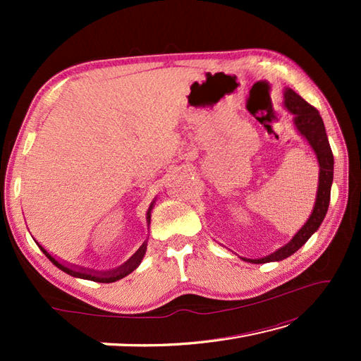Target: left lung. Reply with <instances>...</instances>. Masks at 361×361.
Segmentation results:
<instances>
[{
	"instance_id": "8db88e82",
	"label": "left lung",
	"mask_w": 361,
	"mask_h": 361,
	"mask_svg": "<svg viewBox=\"0 0 361 361\" xmlns=\"http://www.w3.org/2000/svg\"><path fill=\"white\" fill-rule=\"evenodd\" d=\"M283 106L293 114V124L296 130L299 135L305 137V141L310 144L312 150L315 152L317 155L319 164L317 202L315 206H313V211L309 220L305 221V225L293 235V239L262 259L242 257L243 260H247V262L251 264H265L274 262V260L279 262V260H283L293 255V252H296L310 239L312 234L319 228V225L323 224L329 208V202H331V188L334 180V153L331 149V144H329L326 127L323 119L319 116V111L315 106L305 102L304 99L296 94L291 88H286V91H283Z\"/></svg>"
}]
</instances>
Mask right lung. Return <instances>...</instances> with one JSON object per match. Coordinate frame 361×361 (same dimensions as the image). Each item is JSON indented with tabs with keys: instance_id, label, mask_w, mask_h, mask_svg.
<instances>
[{
	"instance_id": "right-lung-1",
	"label": "right lung",
	"mask_w": 361,
	"mask_h": 361,
	"mask_svg": "<svg viewBox=\"0 0 361 361\" xmlns=\"http://www.w3.org/2000/svg\"><path fill=\"white\" fill-rule=\"evenodd\" d=\"M153 203H155V202H152L150 208L147 211V224L149 225H150V212H152V208H153ZM38 247H40V250L44 252V256L48 257L54 265H56L57 268H60V270H62V271L68 273L70 276H74V278H80V279L94 281V282L110 283V282H116V281H119L122 278H126L127 274H130L133 270H136L137 265L141 264V260H142V257L145 255V250H147V242H144L141 247H140V250H137L135 255L127 260L126 264H122L121 267L114 268V270H110V271H94V270H88V268L85 270V268H82V267L78 268V267H73V265H63V264H60L59 260H56V257H52L49 252L42 247V245H38Z\"/></svg>"
}]
</instances>
